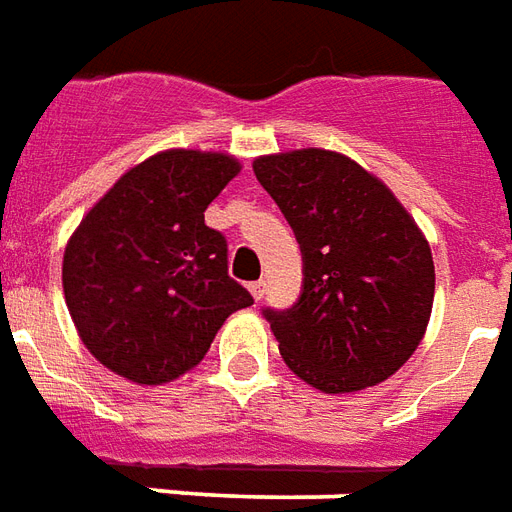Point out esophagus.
Returning a JSON list of instances; mask_svg holds the SVG:
<instances>
[{
    "label": "esophagus",
    "instance_id": "esophagus-1",
    "mask_svg": "<svg viewBox=\"0 0 512 512\" xmlns=\"http://www.w3.org/2000/svg\"><path fill=\"white\" fill-rule=\"evenodd\" d=\"M266 279H257V282H252V285H249V293L255 295V301H260V298H263V295H266Z\"/></svg>",
    "mask_w": 512,
    "mask_h": 512
}]
</instances>
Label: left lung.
<instances>
[{
    "label": "left lung",
    "instance_id": "left-lung-1",
    "mask_svg": "<svg viewBox=\"0 0 512 512\" xmlns=\"http://www.w3.org/2000/svg\"><path fill=\"white\" fill-rule=\"evenodd\" d=\"M304 257L290 309H263L285 363L312 388L352 393L388 380L429 325V241L393 192L336 151L255 160Z\"/></svg>",
    "mask_w": 512,
    "mask_h": 512
}]
</instances>
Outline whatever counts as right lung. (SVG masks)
<instances>
[{
	"label": "right lung",
	"mask_w": 512,
	"mask_h": 512,
	"mask_svg": "<svg viewBox=\"0 0 512 512\" xmlns=\"http://www.w3.org/2000/svg\"><path fill=\"white\" fill-rule=\"evenodd\" d=\"M238 173L227 154L173 149L124 173L64 249L62 285L83 344L111 372L160 385L203 361L227 317L255 304L227 274L203 211Z\"/></svg>",
	"instance_id": "right-lung-1"
}]
</instances>
